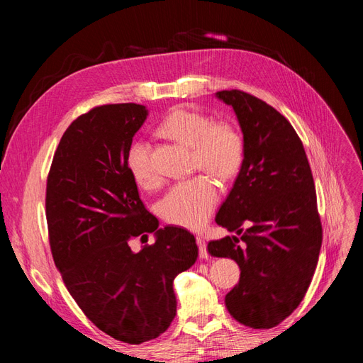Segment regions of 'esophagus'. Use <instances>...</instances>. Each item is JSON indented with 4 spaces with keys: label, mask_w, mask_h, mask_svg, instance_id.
<instances>
[{
    "label": "esophagus",
    "mask_w": 363,
    "mask_h": 363,
    "mask_svg": "<svg viewBox=\"0 0 363 363\" xmlns=\"http://www.w3.org/2000/svg\"><path fill=\"white\" fill-rule=\"evenodd\" d=\"M196 245H199V250H200V257L201 259H207L208 255H207V248H206V242L203 238H196Z\"/></svg>",
    "instance_id": "34e87169"
}]
</instances>
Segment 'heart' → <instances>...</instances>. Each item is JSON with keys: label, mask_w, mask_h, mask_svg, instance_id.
Wrapping results in <instances>:
<instances>
[{"label": "heart", "mask_w": 363, "mask_h": 363, "mask_svg": "<svg viewBox=\"0 0 363 363\" xmlns=\"http://www.w3.org/2000/svg\"><path fill=\"white\" fill-rule=\"evenodd\" d=\"M159 133L192 148L194 168L204 169L221 180L235 177L242 164V136L235 125L224 121L212 123L204 113L177 107L164 116ZM125 162L128 172L139 186L150 188L157 183L150 145L145 140H135L128 147ZM218 199L215 183L199 175L171 188L160 201V213L174 225L196 230L206 224Z\"/></svg>", "instance_id": "heart-1"}]
</instances>
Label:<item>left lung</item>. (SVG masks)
Returning <instances> with one entry per match:
<instances>
[{
    "label": "left lung",
    "mask_w": 363,
    "mask_h": 363,
    "mask_svg": "<svg viewBox=\"0 0 363 363\" xmlns=\"http://www.w3.org/2000/svg\"><path fill=\"white\" fill-rule=\"evenodd\" d=\"M215 96L233 108L244 160L215 218L238 236L212 240L207 251L239 265V283L225 295L230 315L251 328H271L298 307L320 256L312 171L298 135L276 108L242 91Z\"/></svg>",
    "instance_id": "8db88e82"
}]
</instances>
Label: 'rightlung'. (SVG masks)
I'll use <instances>...</instances> for the list:
<instances>
[{
  "label": "right lung",
  "instance_id": "add662e5",
  "mask_svg": "<svg viewBox=\"0 0 363 363\" xmlns=\"http://www.w3.org/2000/svg\"><path fill=\"white\" fill-rule=\"evenodd\" d=\"M147 116L133 103L79 116L59 142L47 182L54 263L84 315L127 344L167 330L177 312L172 281L199 257L188 230L159 228L128 172L127 150ZM148 233L155 244L131 252L128 240Z\"/></svg>",
  "mask_w": 363,
  "mask_h": 363
}]
</instances>
